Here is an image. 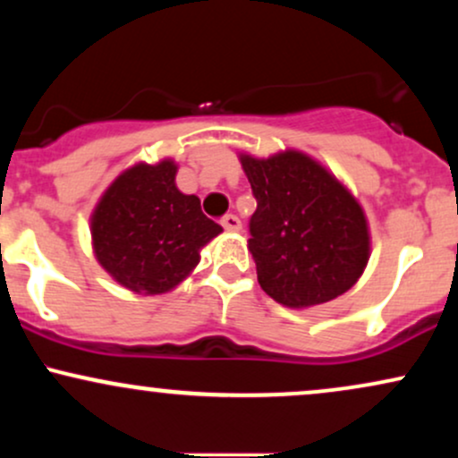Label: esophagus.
Instances as JSON below:
<instances>
[{
    "mask_svg": "<svg viewBox=\"0 0 458 458\" xmlns=\"http://www.w3.org/2000/svg\"><path fill=\"white\" fill-rule=\"evenodd\" d=\"M222 225L225 230H230V233H239L241 230V219L236 217V215H225L222 219Z\"/></svg>",
    "mask_w": 458,
    "mask_h": 458,
    "instance_id": "obj_1",
    "label": "esophagus"
}]
</instances>
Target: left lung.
I'll return each instance as SVG.
<instances>
[{
    "label": "left lung",
    "mask_w": 458,
    "mask_h": 458,
    "mask_svg": "<svg viewBox=\"0 0 458 458\" xmlns=\"http://www.w3.org/2000/svg\"><path fill=\"white\" fill-rule=\"evenodd\" d=\"M254 191L247 241L262 291L286 308H312L344 295L370 259L361 204L306 152L239 155Z\"/></svg>",
    "instance_id": "8db88e82"
}]
</instances>
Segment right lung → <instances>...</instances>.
Masks as SVG:
<instances>
[{"mask_svg":"<svg viewBox=\"0 0 458 458\" xmlns=\"http://www.w3.org/2000/svg\"><path fill=\"white\" fill-rule=\"evenodd\" d=\"M174 159L135 163L103 191L90 215L92 251L120 286L170 293L191 276L199 250L224 233L176 187Z\"/></svg>","mask_w":458,"mask_h":458,"instance_id":"obj_1","label":"right lung"}]
</instances>
